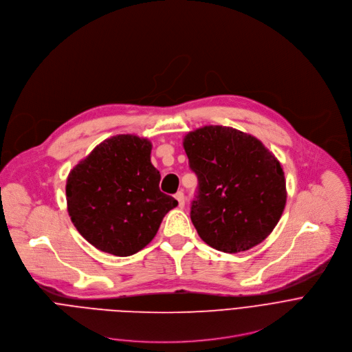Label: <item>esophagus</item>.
Returning <instances> with one entry per match:
<instances>
[{
	"mask_svg": "<svg viewBox=\"0 0 352 352\" xmlns=\"http://www.w3.org/2000/svg\"><path fill=\"white\" fill-rule=\"evenodd\" d=\"M175 198L177 199V202H179V206L180 208H183L184 206V194H183V191H179V192H176V195H175Z\"/></svg>",
	"mask_w": 352,
	"mask_h": 352,
	"instance_id": "obj_1",
	"label": "esophagus"
}]
</instances>
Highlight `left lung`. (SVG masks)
Instances as JSON below:
<instances>
[{"label":"left lung","mask_w":352,"mask_h":352,"mask_svg":"<svg viewBox=\"0 0 352 352\" xmlns=\"http://www.w3.org/2000/svg\"><path fill=\"white\" fill-rule=\"evenodd\" d=\"M183 147L198 177L190 214L198 236L229 254L262 243L282 218L287 201L277 158L256 137L228 126L188 131Z\"/></svg>","instance_id":"8db88e82"}]
</instances>
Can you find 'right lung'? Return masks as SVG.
<instances>
[{"label":"right lung","mask_w":352,"mask_h":352,"mask_svg":"<svg viewBox=\"0 0 352 352\" xmlns=\"http://www.w3.org/2000/svg\"><path fill=\"white\" fill-rule=\"evenodd\" d=\"M148 138L118 134L104 140L69 172L70 221L97 250L129 256L155 237L177 201L160 190Z\"/></svg>","instance_id":"obj_1"}]
</instances>
